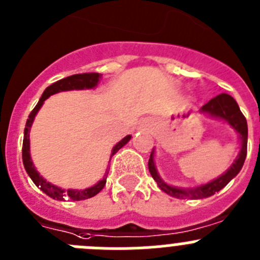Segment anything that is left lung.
I'll return each mask as SVG.
<instances>
[{"mask_svg": "<svg viewBox=\"0 0 260 260\" xmlns=\"http://www.w3.org/2000/svg\"><path fill=\"white\" fill-rule=\"evenodd\" d=\"M200 112L205 114H209L211 117L219 118V120H224L225 122L230 123V125L235 128L236 132L239 133L240 139H241V151H240L237 158L233 161L231 168L228 169L224 174H222L220 177L211 180V182L206 183V184L199 185V187L196 188H187V189L169 185L161 179V177H159L158 173H157L156 165H154V151H152L151 157H149L148 161V169L152 178L157 182V185L159 187V189L164 190L165 193L170 194V196L177 197V199L199 200L213 196V194L219 192L222 188H224L225 185L240 173V170H241L242 166H244L245 158H246L247 122L245 116L242 114V112L240 111L239 104L236 103L235 99L228 94H219L216 95L215 98H213L211 101H209L205 106H202Z\"/></svg>", "mask_w": 260, "mask_h": 260, "instance_id": "obj_1", "label": "left lung"}]
</instances>
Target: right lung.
I'll use <instances>...</instances> for the list:
<instances>
[{"mask_svg": "<svg viewBox=\"0 0 260 260\" xmlns=\"http://www.w3.org/2000/svg\"><path fill=\"white\" fill-rule=\"evenodd\" d=\"M102 78L101 73H80V75H73L70 77H66L63 80H59L56 82H54L52 85H50L49 87H46V90L44 91L42 96L40 98L37 106L33 108V111L30 112L29 116H28L27 123H25L24 127V139H23V164H24V169L28 173V175L30 177V179L33 180L36 185L38 188H41L42 192L50 196L54 200H59V201H66V197H68V200L71 201H81V200H86L90 197H94L95 194H98L104 188L107 182V175H108V171L104 174L103 179L99 180L95 185L92 187L86 188V189H61V188L56 187V185L51 184V183L46 182L44 178L38 174V171L36 170L35 165L32 162V158H30L29 153V130L30 126H32L33 120H35L36 114L40 111V108L42 107L44 102L46 101L50 95H54L56 92L60 91H68V90H83V89H92L98 85L99 80ZM132 139V135H127V137L123 138L122 140L116 144L112 149L111 158L116 152L120 148H122L128 140Z\"/></svg>", "mask_w": 260, "mask_h": 260, "instance_id": "obj_1", "label": "right lung"}]
</instances>
